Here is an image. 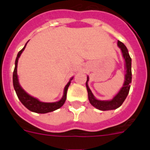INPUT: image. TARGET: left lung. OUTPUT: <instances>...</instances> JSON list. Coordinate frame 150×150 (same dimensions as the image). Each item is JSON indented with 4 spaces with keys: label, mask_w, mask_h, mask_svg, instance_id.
I'll list each match as a JSON object with an SVG mask.
<instances>
[{
    "label": "left lung",
    "mask_w": 150,
    "mask_h": 150,
    "mask_svg": "<svg viewBox=\"0 0 150 150\" xmlns=\"http://www.w3.org/2000/svg\"><path fill=\"white\" fill-rule=\"evenodd\" d=\"M118 46L121 49L122 52L123 58L125 62V68H126V74H125V80L124 85L122 88L120 89L119 93L110 100H99L96 99L94 97L93 94L90 90L89 87L88 86V76L87 77L86 85L87 91H88V100L90 101V104L97 109L100 110H115L122 104L124 100H125L126 97L128 96V92H129L130 87H131V83H132V59L130 57L128 53V49L125 44L120 41H118Z\"/></svg>",
    "instance_id": "obj_1"
}]
</instances>
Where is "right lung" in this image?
<instances>
[{
    "label": "right lung",
    "mask_w": 150,
    "mask_h": 150,
    "mask_svg": "<svg viewBox=\"0 0 150 150\" xmlns=\"http://www.w3.org/2000/svg\"><path fill=\"white\" fill-rule=\"evenodd\" d=\"M27 44V43H26ZM24 46L23 49L21 50L18 52V55H17V58L16 59L15 62V68H14V71H13V86H14V89H15L16 95L18 96V99L22 102V104H23L26 108L29 110L32 111V112H38V113H46V112H50L52 111H54L57 109H59L61 107L63 106L64 104V102L66 100V98H67V88H68L69 86L71 84V80L68 82L67 85H66L65 88H64V95L62 97V98L59 101L54 102V103H44V102H41L37 98H34V97L30 96L28 94H27L25 91L22 89V87L18 84V76H17V64H18V59L19 56L22 54V51L25 50L26 46Z\"/></svg>",
    "instance_id": "obj_1"
}]
</instances>
